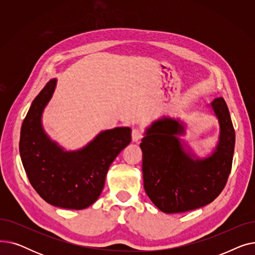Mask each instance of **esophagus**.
I'll list each match as a JSON object with an SVG mask.
<instances>
[{"mask_svg":"<svg viewBox=\"0 0 255 255\" xmlns=\"http://www.w3.org/2000/svg\"><path fill=\"white\" fill-rule=\"evenodd\" d=\"M143 136V131L140 128H133L132 129V140L133 141H139Z\"/></svg>","mask_w":255,"mask_h":255,"instance_id":"obj_1","label":"esophagus"}]
</instances>
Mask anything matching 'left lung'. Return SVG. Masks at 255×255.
Masks as SVG:
<instances>
[{
	"mask_svg": "<svg viewBox=\"0 0 255 255\" xmlns=\"http://www.w3.org/2000/svg\"><path fill=\"white\" fill-rule=\"evenodd\" d=\"M219 119L220 139L211 157L193 160L177 135L184 131L176 120L153 123L141 139L143 187L153 204L164 213H182L212 203L224 189L233 165L236 132L222 97L212 102Z\"/></svg>",
	"mask_w": 255,
	"mask_h": 255,
	"instance_id": "left-lung-1",
	"label": "left lung"
}]
</instances>
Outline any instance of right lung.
Instances as JSON below:
<instances>
[{
    "mask_svg": "<svg viewBox=\"0 0 255 255\" xmlns=\"http://www.w3.org/2000/svg\"><path fill=\"white\" fill-rule=\"evenodd\" d=\"M55 87L56 79L49 80L23 120L20 158L33 188L46 203L83 210L101 194L110 165L131 141V129L121 127L103 131L82 151L63 152L41 127V114Z\"/></svg>",
    "mask_w": 255,
    "mask_h": 255,
    "instance_id": "1",
    "label": "right lung"
}]
</instances>
